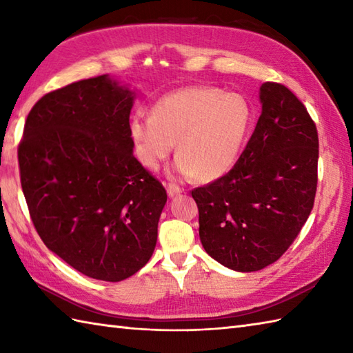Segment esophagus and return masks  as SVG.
Returning a JSON list of instances; mask_svg holds the SVG:
<instances>
[{"mask_svg":"<svg viewBox=\"0 0 353 353\" xmlns=\"http://www.w3.org/2000/svg\"><path fill=\"white\" fill-rule=\"evenodd\" d=\"M165 188H167L168 197H176V196H179V194L183 192V190L181 188V186H177L174 183H167V185H165Z\"/></svg>","mask_w":353,"mask_h":353,"instance_id":"1","label":"esophagus"}]
</instances>
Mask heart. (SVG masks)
<instances>
[{
	"label": "heart",
	"mask_w": 353,
	"mask_h": 353,
	"mask_svg": "<svg viewBox=\"0 0 353 353\" xmlns=\"http://www.w3.org/2000/svg\"><path fill=\"white\" fill-rule=\"evenodd\" d=\"M250 123L252 109L244 97L191 86L161 97L152 115L133 114L129 132L134 156L145 168H159L177 139V174L216 179L235 165Z\"/></svg>",
	"instance_id": "obj_1"
}]
</instances>
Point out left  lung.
I'll return each mask as SVG.
<instances>
[{
  "label": "left lung",
  "instance_id": "8db88e82",
  "mask_svg": "<svg viewBox=\"0 0 353 353\" xmlns=\"http://www.w3.org/2000/svg\"><path fill=\"white\" fill-rule=\"evenodd\" d=\"M261 117L226 176L191 194L209 256L241 273L287 252L308 220L317 190L319 134L302 101L279 83L259 88Z\"/></svg>",
  "mask_w": 353,
  "mask_h": 353
}]
</instances>
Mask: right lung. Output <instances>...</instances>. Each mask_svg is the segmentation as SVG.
Returning a JSON list of instances; mask_svg holds the SVG:
<instances>
[{
	"instance_id": "obj_1",
	"label": "right lung",
	"mask_w": 353,
	"mask_h": 353,
	"mask_svg": "<svg viewBox=\"0 0 353 353\" xmlns=\"http://www.w3.org/2000/svg\"><path fill=\"white\" fill-rule=\"evenodd\" d=\"M137 94L115 77L37 101L19 144L21 185L48 249L92 279L119 282L152 258L167 191L133 156Z\"/></svg>"
}]
</instances>
